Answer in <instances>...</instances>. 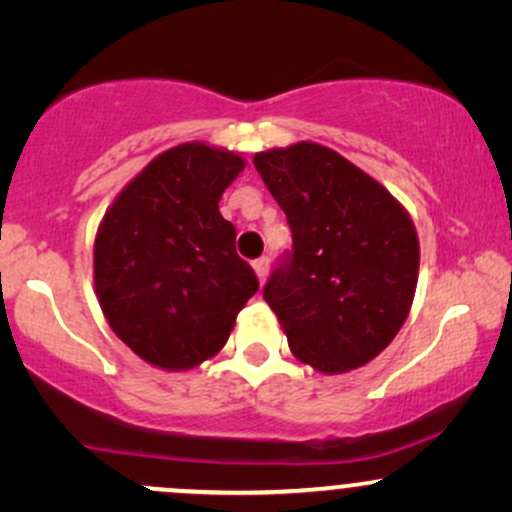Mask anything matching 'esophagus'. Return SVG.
<instances>
[{
    "label": "esophagus",
    "instance_id": "1",
    "mask_svg": "<svg viewBox=\"0 0 512 512\" xmlns=\"http://www.w3.org/2000/svg\"><path fill=\"white\" fill-rule=\"evenodd\" d=\"M252 267H255V274H257V279H260V284H264V279H267V274H269V257L267 255L257 257V260L252 262Z\"/></svg>",
    "mask_w": 512,
    "mask_h": 512
}]
</instances>
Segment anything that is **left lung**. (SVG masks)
<instances>
[{
  "instance_id": "8db88e82",
  "label": "left lung",
  "mask_w": 512,
  "mask_h": 512,
  "mask_svg": "<svg viewBox=\"0 0 512 512\" xmlns=\"http://www.w3.org/2000/svg\"><path fill=\"white\" fill-rule=\"evenodd\" d=\"M293 245L264 284L293 356L322 373L368 363L407 320L419 276L414 223L337 151L301 142L252 158Z\"/></svg>"
}]
</instances>
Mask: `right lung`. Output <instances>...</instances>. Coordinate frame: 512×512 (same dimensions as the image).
Returning a JSON list of instances; mask_svg holds the SVG:
<instances>
[{
  "mask_svg": "<svg viewBox=\"0 0 512 512\" xmlns=\"http://www.w3.org/2000/svg\"><path fill=\"white\" fill-rule=\"evenodd\" d=\"M245 161L180 144L137 175L98 228L93 279L117 337L151 366L187 370L219 354L260 289L219 199Z\"/></svg>",
  "mask_w": 512,
  "mask_h": 512,
  "instance_id": "right-lung-1",
  "label": "right lung"
}]
</instances>
